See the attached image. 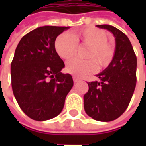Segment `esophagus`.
<instances>
[{
	"label": "esophagus",
	"instance_id": "obj_1",
	"mask_svg": "<svg viewBox=\"0 0 146 146\" xmlns=\"http://www.w3.org/2000/svg\"><path fill=\"white\" fill-rule=\"evenodd\" d=\"M73 81H74L75 83H77V82H78V81L80 80V78H77V77H75V76L73 77Z\"/></svg>",
	"mask_w": 146,
	"mask_h": 146
}]
</instances>
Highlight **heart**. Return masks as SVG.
Listing matches in <instances>:
<instances>
[{"instance_id":"1","label":"heart","mask_w":146,"mask_h":146,"mask_svg":"<svg viewBox=\"0 0 146 146\" xmlns=\"http://www.w3.org/2000/svg\"><path fill=\"white\" fill-rule=\"evenodd\" d=\"M75 39L67 33L60 35L55 41V49L62 59L73 57L78 50V42L90 47L85 53V58L92 60H80L73 58L68 61L66 70L77 77H82L95 70L96 64L99 68L107 67L114 57V49L107 43L108 38L105 31L90 27L84 29L74 35Z\"/></svg>"}]
</instances>
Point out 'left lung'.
I'll use <instances>...</instances> for the list:
<instances>
[{"mask_svg":"<svg viewBox=\"0 0 146 146\" xmlns=\"http://www.w3.org/2000/svg\"><path fill=\"white\" fill-rule=\"evenodd\" d=\"M107 29L115 38V53L108 67L98 73L99 81L89 82V90L84 96L86 114L100 122L118 118L127 109L136 86L137 58L130 40L118 29L96 25Z\"/></svg>","mask_w":146,"mask_h":146,"instance_id":"1","label":"left lung"}]
</instances>
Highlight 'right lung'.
Listing matches in <instances>:
<instances>
[{
  "mask_svg": "<svg viewBox=\"0 0 146 146\" xmlns=\"http://www.w3.org/2000/svg\"><path fill=\"white\" fill-rule=\"evenodd\" d=\"M69 27L43 26L19 41L11 64L12 88L22 111L30 118L45 121L58 116L73 86L55 49L56 37Z\"/></svg>",
  "mask_w": 146,
  "mask_h": 146,
  "instance_id": "obj_1",
  "label": "right lung"
}]
</instances>
